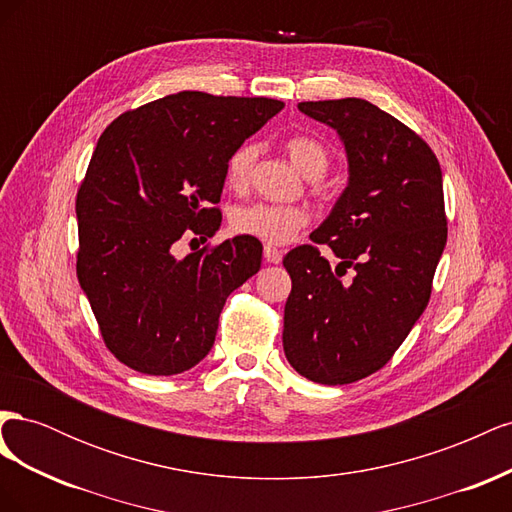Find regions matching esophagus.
Instances as JSON below:
<instances>
[{
	"label": "esophagus",
	"instance_id": "1",
	"mask_svg": "<svg viewBox=\"0 0 512 512\" xmlns=\"http://www.w3.org/2000/svg\"><path fill=\"white\" fill-rule=\"evenodd\" d=\"M265 260L273 262V265H280V262H282V252L277 250V247H273V245H265Z\"/></svg>",
	"mask_w": 512,
	"mask_h": 512
}]
</instances>
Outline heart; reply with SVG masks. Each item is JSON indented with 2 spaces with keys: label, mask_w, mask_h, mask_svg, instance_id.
<instances>
[{
  "label": "heart",
  "mask_w": 512,
  "mask_h": 512,
  "mask_svg": "<svg viewBox=\"0 0 512 512\" xmlns=\"http://www.w3.org/2000/svg\"><path fill=\"white\" fill-rule=\"evenodd\" d=\"M284 149L292 164L309 179H320L329 170L331 156L318 138L307 134H292L286 138ZM258 158V145L254 141L241 143L226 160V183L232 190L243 192L250 188L254 164ZM309 213L303 207L254 203L235 211L232 228L241 235H250L269 245H282L307 226Z\"/></svg>",
  "instance_id": "b5f03b06"
}]
</instances>
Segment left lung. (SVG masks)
Returning <instances> with one entry per match:
<instances>
[{"mask_svg":"<svg viewBox=\"0 0 512 512\" xmlns=\"http://www.w3.org/2000/svg\"><path fill=\"white\" fill-rule=\"evenodd\" d=\"M299 111L342 136L350 181L312 245L286 254L288 363L318 384H350L393 359L431 297L446 245L436 153L393 115L361 98L301 102ZM329 244L330 263L317 250ZM348 268L355 271L342 283Z\"/></svg>","mask_w":512,"mask_h":512,"instance_id":"left-lung-1","label":"left lung"}]
</instances>
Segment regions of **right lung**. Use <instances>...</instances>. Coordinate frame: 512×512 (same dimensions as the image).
Returning a JSON list of instances; mask_svg holds the SVG:
<instances>
[{"label": "right lung", "mask_w": 512, "mask_h": 512, "mask_svg": "<svg viewBox=\"0 0 512 512\" xmlns=\"http://www.w3.org/2000/svg\"><path fill=\"white\" fill-rule=\"evenodd\" d=\"M282 108L179 91L102 132L76 192V275L123 365L175 376L209 354L228 294L258 273L262 245L241 235L177 260L175 243L215 235L228 156Z\"/></svg>", "instance_id": "right-lung-1"}]
</instances>
